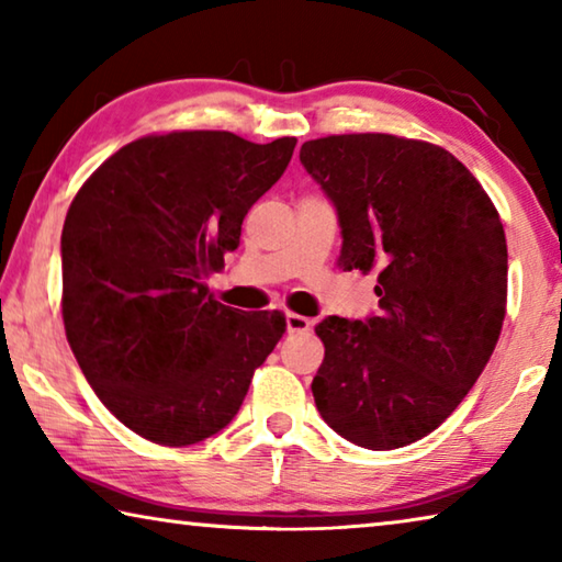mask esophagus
Segmentation results:
<instances>
[{
  "instance_id": "1",
  "label": "esophagus",
  "mask_w": 562,
  "mask_h": 562,
  "mask_svg": "<svg viewBox=\"0 0 562 562\" xmlns=\"http://www.w3.org/2000/svg\"><path fill=\"white\" fill-rule=\"evenodd\" d=\"M312 329V319L297 315V312H288V331L294 335V331H310Z\"/></svg>"
}]
</instances>
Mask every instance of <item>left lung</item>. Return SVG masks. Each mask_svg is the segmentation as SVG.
<instances>
[{
    "label": "left lung",
    "mask_w": 562,
    "mask_h": 562,
    "mask_svg": "<svg viewBox=\"0 0 562 562\" xmlns=\"http://www.w3.org/2000/svg\"><path fill=\"white\" fill-rule=\"evenodd\" d=\"M335 203L341 270L376 272L379 317H327L312 394L325 422L372 451L431 434L496 349L508 297L501 215L459 158L429 140L341 133L302 144Z\"/></svg>",
    "instance_id": "8db88e82"
}]
</instances>
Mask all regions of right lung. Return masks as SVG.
<instances>
[{
    "mask_svg": "<svg viewBox=\"0 0 562 562\" xmlns=\"http://www.w3.org/2000/svg\"><path fill=\"white\" fill-rule=\"evenodd\" d=\"M297 138L150 133L119 148L74 195L61 233V317L103 406L160 446L233 422L288 322L213 297L247 211L278 183Z\"/></svg>",
    "mask_w": 562,
    "mask_h": 562,
    "instance_id": "1",
    "label": "right lung"
}]
</instances>
